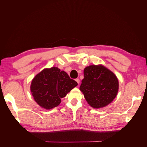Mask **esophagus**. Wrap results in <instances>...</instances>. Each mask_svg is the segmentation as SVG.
Listing matches in <instances>:
<instances>
[{"instance_id": "1", "label": "esophagus", "mask_w": 147, "mask_h": 147, "mask_svg": "<svg viewBox=\"0 0 147 147\" xmlns=\"http://www.w3.org/2000/svg\"><path fill=\"white\" fill-rule=\"evenodd\" d=\"M76 82L78 83V84H80V80L79 79H76Z\"/></svg>"}]
</instances>
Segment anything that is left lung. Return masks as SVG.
<instances>
[{
    "label": "left lung",
    "instance_id": "left-lung-1",
    "mask_svg": "<svg viewBox=\"0 0 147 147\" xmlns=\"http://www.w3.org/2000/svg\"><path fill=\"white\" fill-rule=\"evenodd\" d=\"M83 73L80 90L92 107H104L113 101L119 90V81L114 73L100 64L86 67Z\"/></svg>",
    "mask_w": 147,
    "mask_h": 147
}]
</instances>
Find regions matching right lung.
<instances>
[{
    "mask_svg": "<svg viewBox=\"0 0 147 147\" xmlns=\"http://www.w3.org/2000/svg\"><path fill=\"white\" fill-rule=\"evenodd\" d=\"M77 85L65 71L52 67L44 69L33 78L30 90L38 105L50 110L57 107L61 98Z\"/></svg>",
    "mask_w": 147,
    "mask_h": 147,
    "instance_id": "right-lung-1",
    "label": "right lung"
}]
</instances>
